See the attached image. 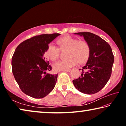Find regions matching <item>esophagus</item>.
Returning a JSON list of instances; mask_svg holds the SVG:
<instances>
[{
  "label": "esophagus",
  "mask_w": 126,
  "mask_h": 126,
  "mask_svg": "<svg viewBox=\"0 0 126 126\" xmlns=\"http://www.w3.org/2000/svg\"><path fill=\"white\" fill-rule=\"evenodd\" d=\"M71 71V69H68V70H67V71H65V72H70Z\"/></svg>",
  "instance_id": "1"
}]
</instances>
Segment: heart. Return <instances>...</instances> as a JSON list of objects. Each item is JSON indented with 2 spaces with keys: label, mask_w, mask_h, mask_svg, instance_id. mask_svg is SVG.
Segmentation results:
<instances>
[{
  "label": "heart",
  "mask_w": 126,
  "mask_h": 126,
  "mask_svg": "<svg viewBox=\"0 0 126 126\" xmlns=\"http://www.w3.org/2000/svg\"><path fill=\"white\" fill-rule=\"evenodd\" d=\"M58 47L54 44H49L46 51L47 57L51 61H55L58 59L61 50H67L65 60L58 62L54 64V69L56 71H65L79 63H84L88 60L91 52L89 43L86 40H79L71 36L59 38L57 40Z\"/></svg>",
  "instance_id": "heart-1"
}]
</instances>
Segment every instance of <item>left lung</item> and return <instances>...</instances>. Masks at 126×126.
<instances>
[{
	"label": "left lung",
	"mask_w": 126,
	"mask_h": 126,
	"mask_svg": "<svg viewBox=\"0 0 126 126\" xmlns=\"http://www.w3.org/2000/svg\"><path fill=\"white\" fill-rule=\"evenodd\" d=\"M74 34L83 36L89 43L91 52L87 64L82 68L81 76L73 80V84L80 92L96 93L106 86L111 76L114 62L112 48L107 42L93 33Z\"/></svg>",
	"instance_id": "left-lung-1"
}]
</instances>
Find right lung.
<instances>
[{"label":"right lung","mask_w":126,"mask_h":126,"mask_svg":"<svg viewBox=\"0 0 126 126\" xmlns=\"http://www.w3.org/2000/svg\"><path fill=\"white\" fill-rule=\"evenodd\" d=\"M59 33L36 35L17 47L12 59V72L23 93L35 98H42L52 91L58 74H51L52 67L44 54L48 44Z\"/></svg>","instance_id":"1"}]
</instances>
